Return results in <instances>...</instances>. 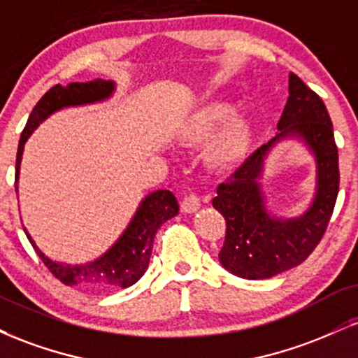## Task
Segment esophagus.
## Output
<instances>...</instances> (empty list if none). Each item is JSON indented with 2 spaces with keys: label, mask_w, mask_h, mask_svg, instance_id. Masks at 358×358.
<instances>
[{
  "label": "esophagus",
  "mask_w": 358,
  "mask_h": 358,
  "mask_svg": "<svg viewBox=\"0 0 358 358\" xmlns=\"http://www.w3.org/2000/svg\"><path fill=\"white\" fill-rule=\"evenodd\" d=\"M200 207H202V202H200L199 196L193 195V193H192V195H187L182 200V212H185V213L196 212Z\"/></svg>",
  "instance_id": "obj_1"
}]
</instances>
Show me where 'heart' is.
<instances>
[{"label": "heart", "mask_w": 358, "mask_h": 358, "mask_svg": "<svg viewBox=\"0 0 358 358\" xmlns=\"http://www.w3.org/2000/svg\"><path fill=\"white\" fill-rule=\"evenodd\" d=\"M236 110V104L231 101H213L200 108L185 122L183 136L192 143L205 141L210 138L222 122L227 121ZM249 143V122L244 116L232 117L215 138L208 143L205 150V159L215 170H229L236 165L244 155Z\"/></svg>", "instance_id": "heart-1"}]
</instances>
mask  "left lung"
<instances>
[{"mask_svg":"<svg viewBox=\"0 0 358 358\" xmlns=\"http://www.w3.org/2000/svg\"><path fill=\"white\" fill-rule=\"evenodd\" d=\"M289 97L278 133L217 188L212 200L227 224L222 268L242 279H268L296 268L313 252L327 231L338 195V150L328 110L318 94L289 73ZM301 142L315 159V193L306 212L279 217L267 208L260 180L265 159L282 141Z\"/></svg>","mask_w":358,"mask_h":358,"instance_id":"left-lung-1","label":"left lung"}]
</instances>
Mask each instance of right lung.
Here are the masks:
<instances>
[{
	"label": "right lung",
	"mask_w": 358,
	"mask_h": 358,
	"mask_svg": "<svg viewBox=\"0 0 358 358\" xmlns=\"http://www.w3.org/2000/svg\"><path fill=\"white\" fill-rule=\"evenodd\" d=\"M116 92V84L113 80H92V82H72L67 85H55L36 102L24 126L16 153V175L15 188L18 193L20 165H22L24 143L31 133L45 119L52 114L67 108H79L110 99ZM178 202L170 190H156L148 193L138 205L136 212L131 217L127 227L122 231L110 248L102 252L94 261L84 264H67V262L53 261L36 245L34 237L23 225L28 241L42 259L43 264L50 269L57 279L67 286H84L96 291L116 289V287H129L141 279L150 266L151 250H153L155 234L166 220L178 215Z\"/></svg>",
	"instance_id": "right-lung-1"
}]
</instances>
